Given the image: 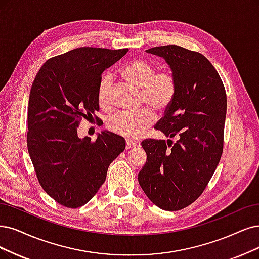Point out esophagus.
I'll list each match as a JSON object with an SVG mask.
<instances>
[{"label": "esophagus", "instance_id": "obj_1", "mask_svg": "<svg viewBox=\"0 0 259 259\" xmlns=\"http://www.w3.org/2000/svg\"><path fill=\"white\" fill-rule=\"evenodd\" d=\"M136 145H137V142H135V141H127L126 142V148L127 149L136 147Z\"/></svg>", "mask_w": 259, "mask_h": 259}]
</instances>
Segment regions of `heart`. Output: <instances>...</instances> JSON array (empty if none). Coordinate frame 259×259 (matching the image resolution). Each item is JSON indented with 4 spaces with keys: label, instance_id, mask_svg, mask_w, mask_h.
I'll return each mask as SVG.
<instances>
[{
    "label": "heart",
    "instance_id": "heart-1",
    "mask_svg": "<svg viewBox=\"0 0 259 259\" xmlns=\"http://www.w3.org/2000/svg\"><path fill=\"white\" fill-rule=\"evenodd\" d=\"M120 74L123 79L141 90L142 100L152 109L163 111L173 102L176 94V79L170 71L156 72L155 66L145 60H135L124 65ZM112 78L104 75L98 85L97 99L104 110L112 108ZM155 121V114L150 109L138 112H122L109 119L111 131L129 139L141 137Z\"/></svg>",
    "mask_w": 259,
    "mask_h": 259
}]
</instances>
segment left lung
Masks as SVG:
<instances>
[{
  "label": "left lung",
  "instance_id": "8db88e82",
  "mask_svg": "<svg viewBox=\"0 0 259 259\" xmlns=\"http://www.w3.org/2000/svg\"><path fill=\"white\" fill-rule=\"evenodd\" d=\"M147 53L165 60L176 79V94L156 129L171 140H144L147 160L139 184L147 197L167 211L196 200L211 179L223 151L226 93L212 64L198 52L168 45Z\"/></svg>",
  "mask_w": 259,
  "mask_h": 259
}]
</instances>
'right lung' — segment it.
I'll list each match as a JSON object with an SVG mask.
<instances>
[{
    "mask_svg": "<svg viewBox=\"0 0 259 259\" xmlns=\"http://www.w3.org/2000/svg\"><path fill=\"white\" fill-rule=\"evenodd\" d=\"M127 52L76 48L48 60L35 76L27 109L28 154L42 189L65 207L90 202L126 147L113 132L104 130L92 142L79 138L76 128L99 110L102 72Z\"/></svg>",
    "mask_w": 259,
    "mask_h": 259,
    "instance_id": "add662e5",
    "label": "right lung"
}]
</instances>
